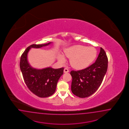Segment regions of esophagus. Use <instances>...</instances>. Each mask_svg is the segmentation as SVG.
<instances>
[{
  "label": "esophagus",
  "mask_w": 129,
  "mask_h": 129,
  "mask_svg": "<svg viewBox=\"0 0 129 129\" xmlns=\"http://www.w3.org/2000/svg\"><path fill=\"white\" fill-rule=\"evenodd\" d=\"M63 71H64V73H68L69 72V70L68 69L66 68L64 69Z\"/></svg>",
  "instance_id": "obj_1"
}]
</instances>
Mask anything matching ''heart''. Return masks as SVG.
Returning a JSON list of instances; mask_svg holds the SVG:
<instances>
[{
    "label": "heart",
    "mask_w": 129,
    "mask_h": 129,
    "mask_svg": "<svg viewBox=\"0 0 129 129\" xmlns=\"http://www.w3.org/2000/svg\"><path fill=\"white\" fill-rule=\"evenodd\" d=\"M64 55L71 58V66L76 69L81 70L87 67L95 59L96 51L92 47H86L81 45L71 46L66 49ZM59 61L63 63L66 59L62 54L58 56Z\"/></svg>",
    "instance_id": "b5f03b06"
}]
</instances>
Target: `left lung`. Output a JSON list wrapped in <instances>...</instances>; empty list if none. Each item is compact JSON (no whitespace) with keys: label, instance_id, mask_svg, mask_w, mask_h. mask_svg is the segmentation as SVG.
Listing matches in <instances>:
<instances>
[{"label":"left lung","instance_id":"8db88e82","mask_svg":"<svg viewBox=\"0 0 129 129\" xmlns=\"http://www.w3.org/2000/svg\"><path fill=\"white\" fill-rule=\"evenodd\" d=\"M108 59L104 49L100 51L96 62L86 68L71 71L72 93L81 98L91 95L101 85L108 69Z\"/></svg>","mask_w":129,"mask_h":129}]
</instances>
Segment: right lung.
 Segmentation results:
<instances>
[{
    "label": "right lung",
    "mask_w": 129,
    "mask_h": 129,
    "mask_svg": "<svg viewBox=\"0 0 129 129\" xmlns=\"http://www.w3.org/2000/svg\"><path fill=\"white\" fill-rule=\"evenodd\" d=\"M51 43L29 46L20 57V66L25 84L33 93L40 98L48 97L55 92L58 80L63 74L64 68H33L28 63L27 54L31 48H40Z\"/></svg>",
    "instance_id": "add662e5"
}]
</instances>
